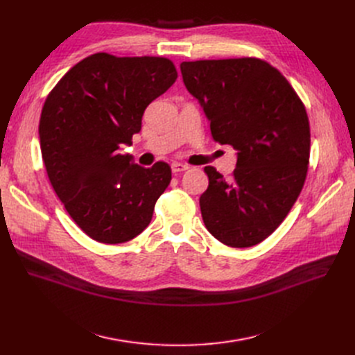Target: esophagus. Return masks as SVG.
Segmentation results:
<instances>
[{"mask_svg":"<svg viewBox=\"0 0 355 355\" xmlns=\"http://www.w3.org/2000/svg\"><path fill=\"white\" fill-rule=\"evenodd\" d=\"M188 168H189L188 164H183V163H172V172H173V173H180V172L188 171Z\"/></svg>","mask_w":355,"mask_h":355,"instance_id":"obj_1","label":"esophagus"}]
</instances>
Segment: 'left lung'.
<instances>
[{"instance_id":"left-lung-1","label":"left lung","mask_w":355,"mask_h":355,"mask_svg":"<svg viewBox=\"0 0 355 355\" xmlns=\"http://www.w3.org/2000/svg\"><path fill=\"white\" fill-rule=\"evenodd\" d=\"M183 82L211 121L212 137L237 150L225 179L212 166L199 207L223 244L252 247L288 216L305 184L311 128L302 99L275 66L257 58L183 62Z\"/></svg>"}]
</instances>
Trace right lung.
I'll return each mask as SVG.
<instances>
[{
    "label": "right lung",
    "instance_id": "add662e5",
    "mask_svg": "<svg viewBox=\"0 0 355 355\" xmlns=\"http://www.w3.org/2000/svg\"><path fill=\"white\" fill-rule=\"evenodd\" d=\"M176 78L167 58L99 52L66 72L44 101L39 136L47 178L75 224L98 243L137 237L172 180L167 163L146 168L120 151Z\"/></svg>",
    "mask_w": 355,
    "mask_h": 355
}]
</instances>
